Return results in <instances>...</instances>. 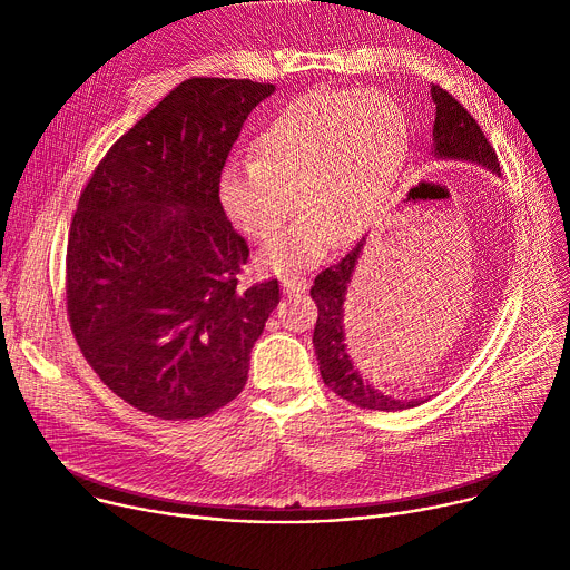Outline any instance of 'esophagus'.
<instances>
[{
    "label": "esophagus",
    "instance_id": "34e87169",
    "mask_svg": "<svg viewBox=\"0 0 570 570\" xmlns=\"http://www.w3.org/2000/svg\"><path fill=\"white\" fill-rule=\"evenodd\" d=\"M282 286H284L286 295H302V293L308 291V282L304 277H297V275H286L282 279Z\"/></svg>",
    "mask_w": 570,
    "mask_h": 570
}]
</instances>
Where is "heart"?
I'll list each match as a JSON object with an SVG mask.
<instances>
[{"instance_id":"heart-1","label":"heart","mask_w":570,"mask_h":570,"mask_svg":"<svg viewBox=\"0 0 570 570\" xmlns=\"http://www.w3.org/2000/svg\"><path fill=\"white\" fill-rule=\"evenodd\" d=\"M409 130L396 101L381 92L315 90L288 101L255 137L250 165L229 161L218 200L253 240L273 238L295 200L302 214L271 240L259 264L277 275L317 266L336 238L365 234L401 174Z\"/></svg>"}]
</instances>
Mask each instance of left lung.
<instances>
[{"label":"left lung","instance_id":"left-lung-1","mask_svg":"<svg viewBox=\"0 0 570 570\" xmlns=\"http://www.w3.org/2000/svg\"><path fill=\"white\" fill-rule=\"evenodd\" d=\"M431 97L435 104L433 155L438 159L471 161V165L484 167L492 174L501 176L499 157H497L492 144L487 141L484 132L480 130L478 121L440 86H431ZM363 246H365V238L358 240V246L350 255H345L336 266H330L327 271H322L311 286V297L317 304L313 347H315L322 381L338 396H343L350 403L361 405V409H367V411L396 413V411H405V409H417L420 403H424L422 396L420 399H399V396L376 390L372 383H367L358 374V370L354 367V361L350 356V347H347V338H345V302H347V288H350L354 271L358 266ZM399 295L401 293L396 291V297H392V306H396ZM387 297H385V307L389 308V315H384L383 308L381 317L390 320L394 313L390 311L392 306L387 304ZM405 297L409 295H401V302ZM396 315H399V311H396Z\"/></svg>","mask_w":570,"mask_h":570}]
</instances>
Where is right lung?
Wrapping results in <instances>:
<instances>
[{
	"label": "right lung",
	"instance_id": "right-lung-1",
	"mask_svg": "<svg viewBox=\"0 0 570 570\" xmlns=\"http://www.w3.org/2000/svg\"><path fill=\"white\" fill-rule=\"evenodd\" d=\"M275 86L187 78L112 144L67 243V315L99 379L137 411L198 420L236 399L279 304L240 286L248 243L218 178L243 121Z\"/></svg>",
	"mask_w": 570,
	"mask_h": 570
}]
</instances>
